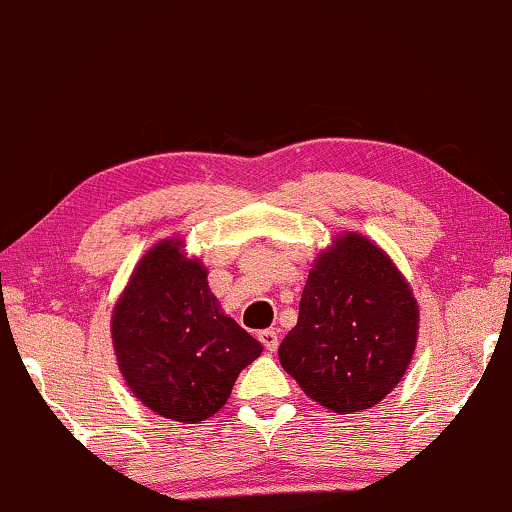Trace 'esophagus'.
I'll list each match as a JSON object with an SVG mask.
<instances>
[{"instance_id": "1", "label": "esophagus", "mask_w": 512, "mask_h": 512, "mask_svg": "<svg viewBox=\"0 0 512 512\" xmlns=\"http://www.w3.org/2000/svg\"><path fill=\"white\" fill-rule=\"evenodd\" d=\"M258 339H261L263 349L270 351V353H273V351L277 349V344H280V337H277V330H275V327H270V330L258 332Z\"/></svg>"}]
</instances>
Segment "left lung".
<instances>
[{"instance_id":"8db88e82","label":"left lung","mask_w":512,"mask_h":512,"mask_svg":"<svg viewBox=\"0 0 512 512\" xmlns=\"http://www.w3.org/2000/svg\"><path fill=\"white\" fill-rule=\"evenodd\" d=\"M418 323L406 277L380 246L349 232L315 258L299 320L277 353L306 396L334 413H358L401 382Z\"/></svg>"}]
</instances>
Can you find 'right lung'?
<instances>
[{
  "label": "right lung",
  "mask_w": 512,
  "mask_h": 512,
  "mask_svg": "<svg viewBox=\"0 0 512 512\" xmlns=\"http://www.w3.org/2000/svg\"><path fill=\"white\" fill-rule=\"evenodd\" d=\"M118 368L132 394L168 420L216 415L263 346L220 311L197 258L182 239L151 246L111 315Z\"/></svg>",
  "instance_id": "add662e5"
}]
</instances>
